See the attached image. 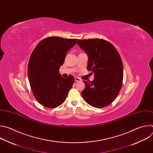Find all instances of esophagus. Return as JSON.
<instances>
[{
  "mask_svg": "<svg viewBox=\"0 0 153 153\" xmlns=\"http://www.w3.org/2000/svg\"><path fill=\"white\" fill-rule=\"evenodd\" d=\"M82 80V79H80V78H79V77H75V81H76V82H79V81H81Z\"/></svg>",
  "mask_w": 153,
  "mask_h": 153,
  "instance_id": "1",
  "label": "esophagus"
}]
</instances>
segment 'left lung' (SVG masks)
Returning <instances> with one entry per match:
<instances>
[{
	"label": "left lung",
	"instance_id": "obj_1",
	"mask_svg": "<svg viewBox=\"0 0 153 153\" xmlns=\"http://www.w3.org/2000/svg\"><path fill=\"white\" fill-rule=\"evenodd\" d=\"M77 44L88 55L87 70L94 74L93 81L83 80L82 97L93 107H105L114 100L122 88L123 68L120 56L110 42L103 39L78 40Z\"/></svg>",
	"mask_w": 153,
	"mask_h": 153
}]
</instances>
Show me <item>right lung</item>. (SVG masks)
Masks as SVG:
<instances>
[{"mask_svg":"<svg viewBox=\"0 0 153 153\" xmlns=\"http://www.w3.org/2000/svg\"><path fill=\"white\" fill-rule=\"evenodd\" d=\"M77 40L48 37L42 40L33 50L28 62V76L33 95L42 105L54 108L66 99L74 77L69 75L63 78L59 70Z\"/></svg>","mask_w":153,"mask_h":153,"instance_id":"right-lung-1","label":"right lung"}]
</instances>
